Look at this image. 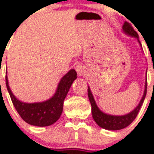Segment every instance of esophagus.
Listing matches in <instances>:
<instances>
[{
    "instance_id": "esophagus-1",
    "label": "esophagus",
    "mask_w": 154,
    "mask_h": 154,
    "mask_svg": "<svg viewBox=\"0 0 154 154\" xmlns=\"http://www.w3.org/2000/svg\"><path fill=\"white\" fill-rule=\"evenodd\" d=\"M75 69L77 72V73L79 75H82L85 72V67L82 65H76V67H75Z\"/></svg>"
}]
</instances>
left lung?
Here are the masks:
<instances>
[{
    "label": "left lung",
    "instance_id": "obj_1",
    "mask_svg": "<svg viewBox=\"0 0 154 154\" xmlns=\"http://www.w3.org/2000/svg\"><path fill=\"white\" fill-rule=\"evenodd\" d=\"M122 29H123V31L125 32V33H126L127 35H129L131 37H136L139 42L137 32L134 29V28L132 27V25L129 23L125 21L124 23V25H123ZM146 92H147V81L146 82L143 97H142V98L139 102L138 105L132 112H129L128 114L122 115V116H114V115L105 113V112H103L102 111L99 109V108L97 107V105L95 102L94 96L92 94L91 90L89 89V87H88V97H89V101H90V104H91L92 106L93 118L96 122L97 124L100 127L103 128V129H108V130H119V129H124V128H125V127L131 124L132 122H134V120L136 118L137 115L138 113L139 110H140L141 105L143 104L144 100L146 98Z\"/></svg>",
    "mask_w": 154,
    "mask_h": 154
}]
</instances>
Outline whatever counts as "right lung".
Segmentation results:
<instances>
[{
  "mask_svg": "<svg viewBox=\"0 0 154 154\" xmlns=\"http://www.w3.org/2000/svg\"><path fill=\"white\" fill-rule=\"evenodd\" d=\"M77 75L74 69L69 70L60 81L55 94L43 102L25 103L16 98L8 86L7 76L6 87L16 110L25 122L35 126H49L60 118L63 111L64 100L72 82L77 78Z\"/></svg>",
  "mask_w": 154,
  "mask_h": 154,
  "instance_id": "right-lung-1",
  "label": "right lung"
}]
</instances>
